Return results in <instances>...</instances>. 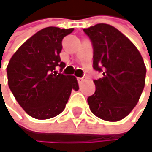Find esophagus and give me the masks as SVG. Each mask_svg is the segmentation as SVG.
<instances>
[{"mask_svg":"<svg viewBox=\"0 0 152 152\" xmlns=\"http://www.w3.org/2000/svg\"><path fill=\"white\" fill-rule=\"evenodd\" d=\"M84 80H85V77H77V81H78V83H79V84H80V83H82Z\"/></svg>","mask_w":152,"mask_h":152,"instance_id":"34e87169","label":"esophagus"}]
</instances>
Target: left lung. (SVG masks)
I'll use <instances>...</instances> for the list:
<instances>
[{"mask_svg":"<svg viewBox=\"0 0 152 152\" xmlns=\"http://www.w3.org/2000/svg\"><path fill=\"white\" fill-rule=\"evenodd\" d=\"M84 32L92 41L93 67L103 73L94 80L95 92L87 98L90 110L102 120L120 121L135 107L143 91L142 57L127 37L109 24H96Z\"/></svg>","mask_w":152,"mask_h":152,"instance_id":"left-lung-1","label":"left lung"}]
</instances>
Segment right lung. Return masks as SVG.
Returning <instances> with one entry per match:
<instances>
[{"label":"right lung","instance_id":"obj_1","mask_svg":"<svg viewBox=\"0 0 152 152\" xmlns=\"http://www.w3.org/2000/svg\"><path fill=\"white\" fill-rule=\"evenodd\" d=\"M74 30L48 27L25 41L7 66L8 85L16 101L31 117L50 119L66 107L72 90L79 89L74 75L58 73L66 64L59 54L62 39Z\"/></svg>","mask_w":152,"mask_h":152}]
</instances>
